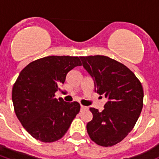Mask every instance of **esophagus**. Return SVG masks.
<instances>
[{
  "mask_svg": "<svg viewBox=\"0 0 159 159\" xmlns=\"http://www.w3.org/2000/svg\"><path fill=\"white\" fill-rule=\"evenodd\" d=\"M87 106H81V110H82V111H83V110H87Z\"/></svg>",
  "mask_w": 159,
  "mask_h": 159,
  "instance_id": "esophagus-1",
  "label": "esophagus"
}]
</instances>
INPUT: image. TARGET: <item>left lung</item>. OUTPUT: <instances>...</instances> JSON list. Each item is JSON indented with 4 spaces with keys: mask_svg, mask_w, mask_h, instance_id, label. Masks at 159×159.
I'll return each mask as SVG.
<instances>
[{
    "mask_svg": "<svg viewBox=\"0 0 159 159\" xmlns=\"http://www.w3.org/2000/svg\"><path fill=\"white\" fill-rule=\"evenodd\" d=\"M80 58L94 81L95 92L107 99L102 111L90 108L93 118L87 125V133L97 144L111 147L135 125L143 108V87L134 73L116 60L102 55Z\"/></svg>",
    "mask_w": 159,
    "mask_h": 159,
    "instance_id": "8db88e82",
    "label": "left lung"
}]
</instances>
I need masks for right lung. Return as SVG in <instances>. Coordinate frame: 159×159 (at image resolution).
<instances>
[{
  "instance_id": "obj_1",
  "label": "right lung",
  "mask_w": 159,
  "mask_h": 159,
  "mask_svg": "<svg viewBox=\"0 0 159 159\" xmlns=\"http://www.w3.org/2000/svg\"><path fill=\"white\" fill-rule=\"evenodd\" d=\"M82 62L78 57L48 56L29 63L12 88V102L17 118L32 137L44 143L64 135L80 111L77 102L55 98L67 72Z\"/></svg>"
}]
</instances>
